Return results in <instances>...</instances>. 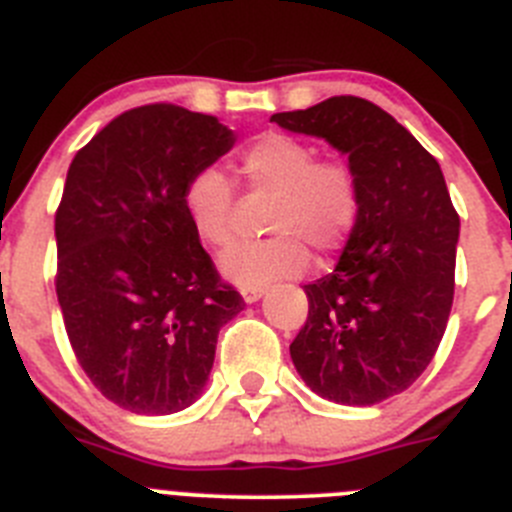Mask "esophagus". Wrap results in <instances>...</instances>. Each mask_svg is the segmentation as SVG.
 Instances as JSON below:
<instances>
[{
    "instance_id": "1",
    "label": "esophagus",
    "mask_w": 512,
    "mask_h": 512,
    "mask_svg": "<svg viewBox=\"0 0 512 512\" xmlns=\"http://www.w3.org/2000/svg\"><path fill=\"white\" fill-rule=\"evenodd\" d=\"M264 294H266V289H264V287H251V289H241V297H243V302H246V304L259 302V299L264 297Z\"/></svg>"
}]
</instances>
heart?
Listing matches in <instances>:
<instances>
[{
    "mask_svg": "<svg viewBox=\"0 0 512 512\" xmlns=\"http://www.w3.org/2000/svg\"><path fill=\"white\" fill-rule=\"evenodd\" d=\"M238 170L253 187L276 190L269 228L274 236L243 241L220 256V271L236 287H269L299 276L309 248L332 256L353 236L360 218V185L350 164L317 159L312 144L266 131L238 157ZM192 231L208 246H228L236 233V190L218 167L192 172L182 190Z\"/></svg>",
    "mask_w": 512,
    "mask_h": 512,
    "instance_id": "b5f03b06",
    "label": "heart"
}]
</instances>
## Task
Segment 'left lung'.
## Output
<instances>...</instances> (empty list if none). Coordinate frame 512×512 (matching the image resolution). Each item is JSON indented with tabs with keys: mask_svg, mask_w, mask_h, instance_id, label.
Returning <instances> with one entry per match:
<instances>
[{
	"mask_svg": "<svg viewBox=\"0 0 512 512\" xmlns=\"http://www.w3.org/2000/svg\"><path fill=\"white\" fill-rule=\"evenodd\" d=\"M348 157L360 218L335 271L304 284L309 314L289 345L317 396L375 406L406 391L437 353L454 299L459 215L442 167L409 129L358 96L271 116Z\"/></svg>",
	"mask_w": 512,
	"mask_h": 512,
	"instance_id": "left-lung-1",
	"label": "left lung"
}]
</instances>
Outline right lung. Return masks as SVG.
<instances>
[{"label":"right lung","instance_id":"obj_1","mask_svg":"<svg viewBox=\"0 0 512 512\" xmlns=\"http://www.w3.org/2000/svg\"><path fill=\"white\" fill-rule=\"evenodd\" d=\"M233 144L215 116L152 103L116 116L70 162L55 292L81 368L131 414L198 401L220 327L243 309L182 208L187 177Z\"/></svg>","mask_w":512,"mask_h":512}]
</instances>
